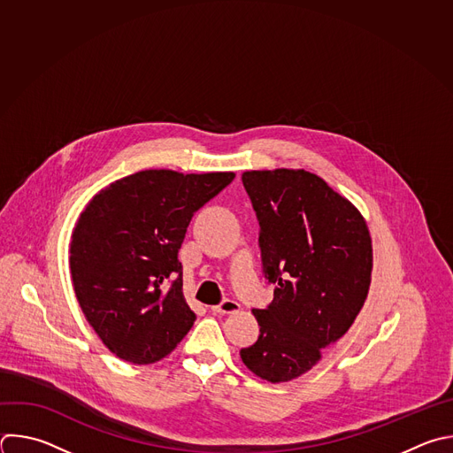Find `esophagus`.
I'll return each mask as SVG.
<instances>
[{"instance_id": "obj_1", "label": "esophagus", "mask_w": 453, "mask_h": 453, "mask_svg": "<svg viewBox=\"0 0 453 453\" xmlns=\"http://www.w3.org/2000/svg\"><path fill=\"white\" fill-rule=\"evenodd\" d=\"M238 310H240V304L234 303V300H231V298H226L219 306L211 308V311L215 315H231V313H236Z\"/></svg>"}]
</instances>
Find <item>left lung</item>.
Wrapping results in <instances>:
<instances>
[{
    "label": "left lung",
    "instance_id": "8db88e82",
    "mask_svg": "<svg viewBox=\"0 0 453 453\" xmlns=\"http://www.w3.org/2000/svg\"><path fill=\"white\" fill-rule=\"evenodd\" d=\"M259 222L265 279L273 300L252 310L259 336L240 350L268 382L310 372L322 349L354 324L372 282V238L359 210L304 169L242 174Z\"/></svg>",
    "mask_w": 453,
    "mask_h": 453
}]
</instances>
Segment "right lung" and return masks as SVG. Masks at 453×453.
Here are the masks:
<instances>
[{
    "mask_svg": "<svg viewBox=\"0 0 453 453\" xmlns=\"http://www.w3.org/2000/svg\"><path fill=\"white\" fill-rule=\"evenodd\" d=\"M233 180L234 173L140 171L81 211L69 249L73 286L87 322L117 357L157 363L192 329L178 252L194 213Z\"/></svg>",
    "mask_w": 453,
    "mask_h": 453,
    "instance_id": "1",
    "label": "right lung"
}]
</instances>
